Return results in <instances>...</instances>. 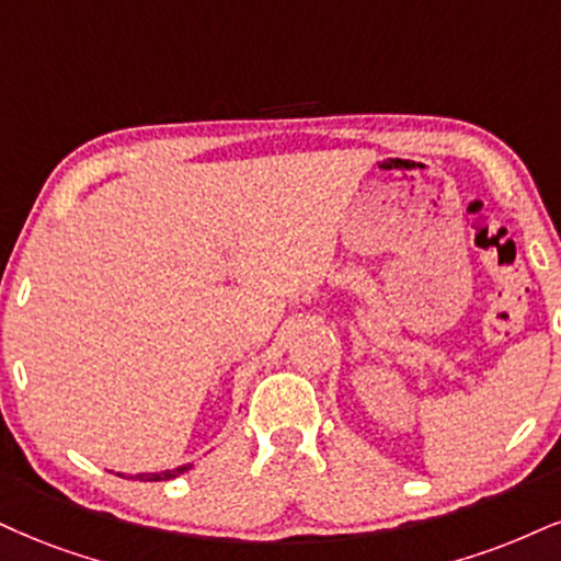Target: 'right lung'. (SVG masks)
Wrapping results in <instances>:
<instances>
[{"label":"right lung","instance_id":"add662e5","mask_svg":"<svg viewBox=\"0 0 561 561\" xmlns=\"http://www.w3.org/2000/svg\"><path fill=\"white\" fill-rule=\"evenodd\" d=\"M192 462H186V466H179L174 471H163V473H140V476H133L137 481H169V479H176V476H182L184 471H190Z\"/></svg>","mask_w":561,"mask_h":561}]
</instances>
